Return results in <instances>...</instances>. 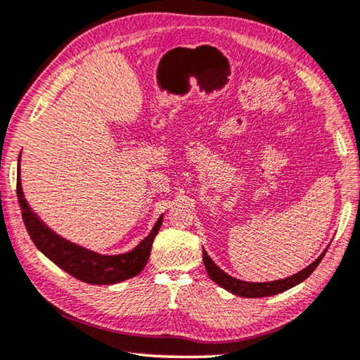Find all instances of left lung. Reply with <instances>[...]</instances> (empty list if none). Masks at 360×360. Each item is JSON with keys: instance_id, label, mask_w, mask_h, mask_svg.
<instances>
[{"instance_id": "8db88e82", "label": "left lung", "mask_w": 360, "mask_h": 360, "mask_svg": "<svg viewBox=\"0 0 360 360\" xmlns=\"http://www.w3.org/2000/svg\"><path fill=\"white\" fill-rule=\"evenodd\" d=\"M326 250L321 252L315 262L306 266L304 270H301L300 273L293 274V276H290V278L273 281V283H246V281L232 278V276H229V274L224 273L220 266L215 265L214 260L207 256V252L204 250H202V260H204V266H206L209 278L212 279L214 283H217L218 285L226 288V290H229L231 293L238 295V297L262 298V297H271V295L285 292V290H288V288L298 285L300 283H302V281L307 279L312 274V271L316 269V266H319L321 259L325 257Z\"/></svg>"}]
</instances>
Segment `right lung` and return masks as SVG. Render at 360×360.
Wrapping results in <instances>:
<instances>
[{"label": "right lung", "instance_id": "add662e5", "mask_svg": "<svg viewBox=\"0 0 360 360\" xmlns=\"http://www.w3.org/2000/svg\"><path fill=\"white\" fill-rule=\"evenodd\" d=\"M17 196L23 215L25 226L30 232L34 245L44 252V255L60 266L63 271L72 274L73 278L82 281L87 284H117L124 279L137 276L143 270V266L150 257L151 246L154 237L160 229L162 215L154 224L150 236L143 238L132 251L126 255L118 256H103L98 252L89 251L82 246H77L72 242L65 240L60 236L49 229L40 218L32 212V209L27 206L23 196L20 182V165H18V178H17Z\"/></svg>", "mask_w": 360, "mask_h": 360}]
</instances>
